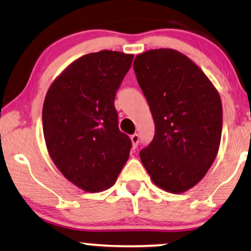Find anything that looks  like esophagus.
Listing matches in <instances>:
<instances>
[{"label":"esophagus","instance_id":"esophagus-1","mask_svg":"<svg viewBox=\"0 0 251 251\" xmlns=\"http://www.w3.org/2000/svg\"><path fill=\"white\" fill-rule=\"evenodd\" d=\"M131 140H132L133 147L136 148V146L139 144V140H140V136H139L138 133H134V134L131 135Z\"/></svg>","mask_w":251,"mask_h":251}]
</instances>
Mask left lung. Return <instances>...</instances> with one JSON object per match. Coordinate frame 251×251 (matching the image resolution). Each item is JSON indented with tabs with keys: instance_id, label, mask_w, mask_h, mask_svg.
Listing matches in <instances>:
<instances>
[{
	"instance_id": "obj_1",
	"label": "left lung",
	"mask_w": 251,
	"mask_h": 251,
	"mask_svg": "<svg viewBox=\"0 0 251 251\" xmlns=\"http://www.w3.org/2000/svg\"><path fill=\"white\" fill-rule=\"evenodd\" d=\"M155 124L153 140L140 151L147 173L171 193L191 189L217 157L223 104L201 68L178 50H151L133 63Z\"/></svg>"
}]
</instances>
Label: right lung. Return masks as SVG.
Segmentation results:
<instances>
[{"instance_id":"1","label":"right lung","mask_w":251,"mask_h":251,"mask_svg":"<svg viewBox=\"0 0 251 251\" xmlns=\"http://www.w3.org/2000/svg\"><path fill=\"white\" fill-rule=\"evenodd\" d=\"M133 54L89 53L75 60L50 84L43 106L47 151L61 174L88 192L116 183L132 141L120 132L117 90Z\"/></svg>"}]
</instances>
